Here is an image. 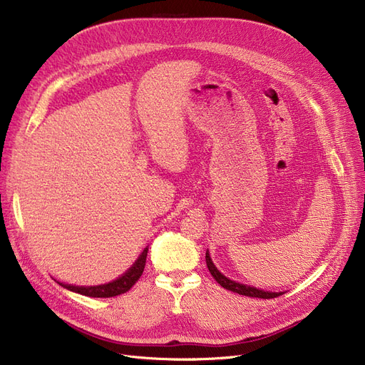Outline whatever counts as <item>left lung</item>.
Listing matches in <instances>:
<instances>
[{
  "mask_svg": "<svg viewBox=\"0 0 365 365\" xmlns=\"http://www.w3.org/2000/svg\"><path fill=\"white\" fill-rule=\"evenodd\" d=\"M206 266L207 269H210L211 274L214 276V279L225 289L229 291H233V292H237V294H242V296H248V297H257V299H274L277 296H281L282 292H270V291H264V289H258L255 287H250V285H245V284H239L236 281H232L229 279L227 276H224L217 267L215 264L212 263L211 259V255L210 252L206 251Z\"/></svg>",
  "mask_w": 365,
  "mask_h": 365,
  "instance_id": "obj_1",
  "label": "left lung"
}]
</instances>
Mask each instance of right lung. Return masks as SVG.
I'll return each instance as SVG.
<instances>
[{
	"mask_svg": "<svg viewBox=\"0 0 365 365\" xmlns=\"http://www.w3.org/2000/svg\"><path fill=\"white\" fill-rule=\"evenodd\" d=\"M147 252L148 248H144V251L141 252V255L138 257L136 262L123 273L117 279L103 284V285H93V287H78V285H73V284H63V282H58L61 287L73 291V292H78L81 296H88V297H115L120 296V294L128 292L135 284L136 281L140 279L144 267H145V259H147Z\"/></svg>",
	"mask_w": 365,
	"mask_h": 365,
	"instance_id": "obj_1",
	"label": "right lung"
}]
</instances>
